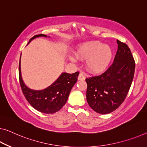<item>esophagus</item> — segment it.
I'll return each instance as SVG.
<instances>
[{"label":"esophagus","mask_w":147,"mask_h":147,"mask_svg":"<svg viewBox=\"0 0 147 147\" xmlns=\"http://www.w3.org/2000/svg\"><path fill=\"white\" fill-rule=\"evenodd\" d=\"M85 78H86V77H85V76L84 75V74H83L82 73H80L79 74V75H78V80H84Z\"/></svg>","instance_id":"34e87169"}]
</instances>
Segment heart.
<instances>
[{
  "label": "heart",
  "instance_id": "1",
  "mask_svg": "<svg viewBox=\"0 0 147 147\" xmlns=\"http://www.w3.org/2000/svg\"><path fill=\"white\" fill-rule=\"evenodd\" d=\"M75 54L79 59L86 60L87 69L92 73H100L106 70L113 57L111 47L96 41H88L79 45ZM70 59L74 62L76 61L74 56H70Z\"/></svg>",
  "mask_w": 147,
  "mask_h": 147
}]
</instances>
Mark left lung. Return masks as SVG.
<instances>
[{"mask_svg": "<svg viewBox=\"0 0 147 147\" xmlns=\"http://www.w3.org/2000/svg\"><path fill=\"white\" fill-rule=\"evenodd\" d=\"M117 43L113 64L104 73L86 78L88 104L101 114L119 108L127 95L134 76L135 63L129 47L119 40Z\"/></svg>", "mask_w": 147, "mask_h": 147, "instance_id": "left-lung-1", "label": "left lung"}]
</instances>
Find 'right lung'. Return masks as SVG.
Masks as SVG:
<instances>
[{"label":"right lung","mask_w":147,"mask_h":147,"mask_svg":"<svg viewBox=\"0 0 147 147\" xmlns=\"http://www.w3.org/2000/svg\"><path fill=\"white\" fill-rule=\"evenodd\" d=\"M39 37H47L44 34L36 35L30 39ZM20 59L19 63V80L22 92L30 105L37 110L44 113H54L58 111L66 104L70 92L77 81L79 73L73 74L63 73L57 79L43 90H36L28 88L24 84L21 75Z\"/></svg>","instance_id":"add662e5"}]
</instances>
